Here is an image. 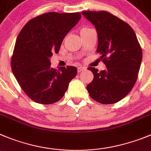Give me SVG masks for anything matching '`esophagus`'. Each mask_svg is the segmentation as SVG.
<instances>
[{
	"label": "esophagus",
	"instance_id": "1",
	"mask_svg": "<svg viewBox=\"0 0 151 151\" xmlns=\"http://www.w3.org/2000/svg\"><path fill=\"white\" fill-rule=\"evenodd\" d=\"M85 69L86 68L84 67H82V66H79V67L77 68V71H78V72H80V71H84Z\"/></svg>",
	"mask_w": 151,
	"mask_h": 151
}]
</instances>
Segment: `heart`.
Segmentation results:
<instances>
[{
	"label": "heart",
	"instance_id": "b5f03b06",
	"mask_svg": "<svg viewBox=\"0 0 151 151\" xmlns=\"http://www.w3.org/2000/svg\"><path fill=\"white\" fill-rule=\"evenodd\" d=\"M85 29H86V28H85Z\"/></svg>",
	"mask_w": 151,
	"mask_h": 151
}]
</instances>
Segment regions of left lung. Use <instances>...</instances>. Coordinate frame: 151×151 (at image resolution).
<instances>
[{"label":"left lung","mask_w":151,"mask_h":151,"mask_svg":"<svg viewBox=\"0 0 151 151\" xmlns=\"http://www.w3.org/2000/svg\"><path fill=\"white\" fill-rule=\"evenodd\" d=\"M82 14L96 29L97 52L106 67L101 71L88 68L94 79L87 86V91L101 104H115L125 98L136 83L142 48L132 27L118 17L105 11H85Z\"/></svg>","instance_id":"8db88e82"}]
</instances>
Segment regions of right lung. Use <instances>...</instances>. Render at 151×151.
Masks as SVG:
<instances>
[{
  "label": "right lung",
  "mask_w": 151,
  "mask_h": 151,
  "mask_svg": "<svg viewBox=\"0 0 151 151\" xmlns=\"http://www.w3.org/2000/svg\"><path fill=\"white\" fill-rule=\"evenodd\" d=\"M81 18L80 12H47L31 19L17 37L11 61L14 76L30 99L41 104L60 101L77 75L74 66L50 67L67 33Z\"/></svg>",
  "instance_id": "right-lung-1"
}]
</instances>
